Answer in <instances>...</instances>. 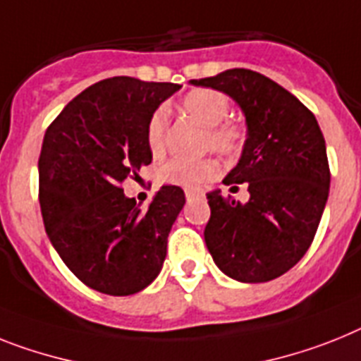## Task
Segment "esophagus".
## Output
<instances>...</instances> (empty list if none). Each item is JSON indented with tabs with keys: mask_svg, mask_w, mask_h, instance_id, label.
<instances>
[{
	"mask_svg": "<svg viewBox=\"0 0 361 361\" xmlns=\"http://www.w3.org/2000/svg\"><path fill=\"white\" fill-rule=\"evenodd\" d=\"M185 196H187V200H192V198H196V196H202V190L185 189Z\"/></svg>",
	"mask_w": 361,
	"mask_h": 361,
	"instance_id": "34e87169",
	"label": "esophagus"
}]
</instances>
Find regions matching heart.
<instances>
[{"label": "heart", "mask_w": 361, "mask_h": 361, "mask_svg": "<svg viewBox=\"0 0 361 361\" xmlns=\"http://www.w3.org/2000/svg\"><path fill=\"white\" fill-rule=\"evenodd\" d=\"M180 111L205 126V147L213 148L226 157H238L247 141L246 126L238 121L227 119L231 102L218 90L198 87L181 97ZM169 115L163 108L156 110L147 124V143L150 152L161 154L165 148ZM220 165L213 157L204 159H181L174 157L161 166V180L178 185L196 187L214 180Z\"/></svg>", "instance_id": "obj_1"}]
</instances>
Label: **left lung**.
I'll use <instances>...</instances> for the list:
<instances>
[{"label": "left lung", "instance_id": "obj_1", "mask_svg": "<svg viewBox=\"0 0 361 361\" xmlns=\"http://www.w3.org/2000/svg\"><path fill=\"white\" fill-rule=\"evenodd\" d=\"M226 93L246 115L247 141L224 183H247L240 204L209 192L204 237L214 264L240 283H266L298 264L310 247L329 198L325 137L298 97L251 69L190 80Z\"/></svg>", "mask_w": 361, "mask_h": 361}]
</instances>
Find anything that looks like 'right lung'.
Instances as JSON below:
<instances>
[{
    "instance_id": "obj_1",
    "label": "right lung",
    "mask_w": 361,
    "mask_h": 361,
    "mask_svg": "<svg viewBox=\"0 0 361 361\" xmlns=\"http://www.w3.org/2000/svg\"><path fill=\"white\" fill-rule=\"evenodd\" d=\"M180 87L106 78L75 97L45 132L38 159L45 231L63 264L97 292L132 295L161 271L185 195L163 185L141 211L121 183L150 165L147 124Z\"/></svg>"
}]
</instances>
